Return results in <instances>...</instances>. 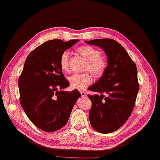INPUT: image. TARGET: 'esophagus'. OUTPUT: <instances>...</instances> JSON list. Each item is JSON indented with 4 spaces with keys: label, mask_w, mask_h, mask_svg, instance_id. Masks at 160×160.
<instances>
[{
    "label": "esophagus",
    "mask_w": 160,
    "mask_h": 160,
    "mask_svg": "<svg viewBox=\"0 0 160 160\" xmlns=\"http://www.w3.org/2000/svg\"><path fill=\"white\" fill-rule=\"evenodd\" d=\"M80 93H81V96H85V92H84V91H82V90H81V91H80Z\"/></svg>",
    "instance_id": "obj_1"
}]
</instances>
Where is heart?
<instances>
[{
    "label": "heart",
    "mask_w": 160,
    "mask_h": 160,
    "mask_svg": "<svg viewBox=\"0 0 160 160\" xmlns=\"http://www.w3.org/2000/svg\"><path fill=\"white\" fill-rule=\"evenodd\" d=\"M77 51L87 60L85 71H89L95 77H100L108 67L106 58L101 55V51L91 45H82L78 48ZM70 52L64 51L60 57L59 64L62 70L69 72ZM72 88L78 90L85 89L92 81V78L89 73H74L68 78Z\"/></svg>",
    "instance_id": "obj_1"
}]
</instances>
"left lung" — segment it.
Wrapping results in <instances>:
<instances>
[{
    "instance_id": "1",
    "label": "left lung",
    "mask_w": 160,
    "mask_h": 160,
    "mask_svg": "<svg viewBox=\"0 0 160 160\" xmlns=\"http://www.w3.org/2000/svg\"><path fill=\"white\" fill-rule=\"evenodd\" d=\"M85 42L102 48L108 58L105 72L88 88L98 92L88 95L92 103L90 122L98 132L112 133L126 122L134 108L139 88L137 67L126 49L115 40L105 38Z\"/></svg>"
}]
</instances>
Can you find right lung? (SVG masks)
<instances>
[{
	"mask_svg": "<svg viewBox=\"0 0 160 160\" xmlns=\"http://www.w3.org/2000/svg\"><path fill=\"white\" fill-rule=\"evenodd\" d=\"M78 41H47L25 60L18 81L20 103L30 120L43 131L52 132L64 127L81 96L78 90H63L69 82L59 64L62 53Z\"/></svg>",
	"mask_w": 160,
	"mask_h": 160,
	"instance_id": "right-lung-1",
	"label": "right lung"
}]
</instances>
